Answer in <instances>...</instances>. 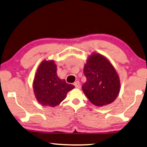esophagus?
Returning <instances> with one entry per match:
<instances>
[{"label": "esophagus", "instance_id": "obj_1", "mask_svg": "<svg viewBox=\"0 0 147 147\" xmlns=\"http://www.w3.org/2000/svg\"><path fill=\"white\" fill-rule=\"evenodd\" d=\"M74 86H75V88H80L79 81H76V82L74 83Z\"/></svg>", "mask_w": 147, "mask_h": 147}]
</instances>
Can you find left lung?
Here are the masks:
<instances>
[{
    "mask_svg": "<svg viewBox=\"0 0 147 147\" xmlns=\"http://www.w3.org/2000/svg\"><path fill=\"white\" fill-rule=\"evenodd\" d=\"M86 82L82 89L90 101L97 106L112 103L119 94L120 80L114 67L106 57L93 53L84 67Z\"/></svg>",
    "mask_w": 147,
    "mask_h": 147,
    "instance_id": "8db88e82",
    "label": "left lung"
}]
</instances>
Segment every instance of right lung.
<instances>
[{
  "label": "right lung",
  "mask_w": 147,
  "mask_h": 147,
  "mask_svg": "<svg viewBox=\"0 0 147 147\" xmlns=\"http://www.w3.org/2000/svg\"><path fill=\"white\" fill-rule=\"evenodd\" d=\"M34 94L42 106L55 107L65 100L74 86L61 80L57 74L53 61H43L39 65L33 83Z\"/></svg>",
  "instance_id": "1"
}]
</instances>
